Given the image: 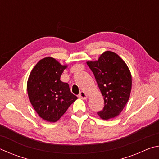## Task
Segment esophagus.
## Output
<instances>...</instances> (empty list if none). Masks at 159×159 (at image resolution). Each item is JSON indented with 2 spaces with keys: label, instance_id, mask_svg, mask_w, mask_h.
<instances>
[{
  "label": "esophagus",
  "instance_id": "obj_1",
  "mask_svg": "<svg viewBox=\"0 0 159 159\" xmlns=\"http://www.w3.org/2000/svg\"><path fill=\"white\" fill-rule=\"evenodd\" d=\"M87 97L88 96H87V95H86V93L85 92H83V91H81V92H80L79 95V98L82 99H87Z\"/></svg>",
  "mask_w": 159,
  "mask_h": 159
}]
</instances>
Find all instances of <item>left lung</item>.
Returning <instances> with one entry per match:
<instances>
[{"label":"left lung","mask_w":159,"mask_h":159,"mask_svg":"<svg viewBox=\"0 0 159 159\" xmlns=\"http://www.w3.org/2000/svg\"><path fill=\"white\" fill-rule=\"evenodd\" d=\"M104 97V107L98 112L108 120L120 114L127 104L132 88L130 70L124 61L111 51L102 53L98 61H87Z\"/></svg>","instance_id":"8db88e82"}]
</instances>
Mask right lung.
I'll list each match as a JSON object with an SVG mask.
<instances>
[{
    "label": "right lung",
    "instance_id": "1",
    "mask_svg": "<svg viewBox=\"0 0 159 159\" xmlns=\"http://www.w3.org/2000/svg\"><path fill=\"white\" fill-rule=\"evenodd\" d=\"M66 68L55 59L45 57L36 64L29 76V100L39 116L48 122L57 121L78 99L68 83L60 80Z\"/></svg>",
    "mask_w": 159,
    "mask_h": 159
}]
</instances>
